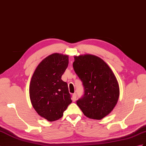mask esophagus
<instances>
[{
    "label": "esophagus",
    "instance_id": "esophagus-1",
    "mask_svg": "<svg viewBox=\"0 0 146 146\" xmlns=\"http://www.w3.org/2000/svg\"><path fill=\"white\" fill-rule=\"evenodd\" d=\"M72 100H73V101H74V102L76 101V93L73 94V95H72Z\"/></svg>",
    "mask_w": 146,
    "mask_h": 146
}]
</instances>
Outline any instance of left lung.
I'll list each match as a JSON object with an SVG mask.
<instances>
[{
  "mask_svg": "<svg viewBox=\"0 0 146 146\" xmlns=\"http://www.w3.org/2000/svg\"><path fill=\"white\" fill-rule=\"evenodd\" d=\"M73 69L84 87V95L76 101L83 114L100 120L113 111L119 96L114 74L100 57L86 54L75 56Z\"/></svg>",
  "mask_w": 146,
  "mask_h": 146,
  "instance_id": "8db88e82",
  "label": "left lung"
}]
</instances>
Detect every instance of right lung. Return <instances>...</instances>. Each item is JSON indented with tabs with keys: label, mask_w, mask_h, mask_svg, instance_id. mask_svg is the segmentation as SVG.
Listing matches in <instances>:
<instances>
[{
	"label": "right lung",
	"mask_w": 146,
	"mask_h": 146,
	"mask_svg": "<svg viewBox=\"0 0 146 146\" xmlns=\"http://www.w3.org/2000/svg\"><path fill=\"white\" fill-rule=\"evenodd\" d=\"M68 65V56L53 53L43 59L33 74L29 88L32 106L48 121L59 119L72 102L68 84L62 76Z\"/></svg>",
	"instance_id": "right-lung-1"
}]
</instances>
